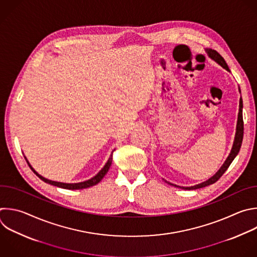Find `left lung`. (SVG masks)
<instances>
[{
  "label": "left lung",
  "mask_w": 257,
  "mask_h": 257,
  "mask_svg": "<svg viewBox=\"0 0 257 257\" xmlns=\"http://www.w3.org/2000/svg\"><path fill=\"white\" fill-rule=\"evenodd\" d=\"M206 52L208 53L209 57H211L213 60H215L218 64H220L223 68H225L226 70L230 71L225 59L214 49H206ZM239 93L240 92V89H239ZM242 108H243V102H242V98H240V101H239V113H238V120H237V125H236V133H235V138H234V142H233V146H232V149H231V152L229 154V156L227 157V159L225 160V162L223 163V165L220 167V169L218 170V172L211 178L209 179L208 181L202 183V184H199V185H196L194 187H179V186H176V185H173L170 184L168 182L165 181V183H168L169 185L172 186H175V187H178V188H181L183 190H197V189H201V188H205L207 186H210L214 183H216L223 175L224 173L227 170V168L230 166V164L232 163V161L234 160V158L236 157V155L238 154L239 150H240V147H241V144H242V140H243V130H244V125H243V117H242Z\"/></svg>",
  "instance_id": "1"
}]
</instances>
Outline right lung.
<instances>
[{"instance_id":"right-lung-1","label":"right lung","mask_w":257,"mask_h":257,"mask_svg":"<svg viewBox=\"0 0 257 257\" xmlns=\"http://www.w3.org/2000/svg\"><path fill=\"white\" fill-rule=\"evenodd\" d=\"M26 158V157H25ZM112 160H113V153L111 154L110 158L108 159L107 163L105 164V166L100 170V172L94 177L92 178L91 180H88V181H84V182H81V183H76V184H65V183H59V182H53V181H50V180H47L45 178H43L42 176H40L37 172H35V169L30 165V163L28 162L27 158H26V161L28 163V165L30 166V168L33 170V173L40 179L42 180L44 183L46 184H49V185H52V186H55V187H58V188H62V189H66V190H81V189H87V188H90V187H93L97 184H99L103 178L106 176V174L108 173V170L112 164Z\"/></svg>"}]
</instances>
